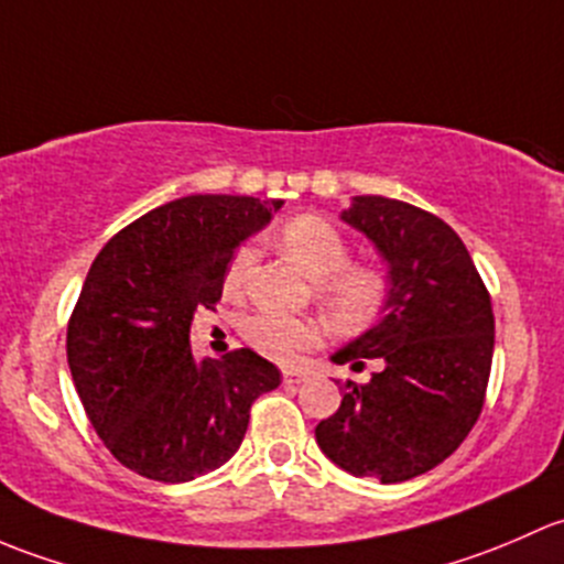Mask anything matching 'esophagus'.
I'll use <instances>...</instances> for the list:
<instances>
[{
    "label": "esophagus",
    "mask_w": 564,
    "mask_h": 564,
    "mask_svg": "<svg viewBox=\"0 0 564 564\" xmlns=\"http://www.w3.org/2000/svg\"><path fill=\"white\" fill-rule=\"evenodd\" d=\"M306 377H310V375H306L304 369H284L282 371V380L284 382H304Z\"/></svg>",
    "instance_id": "esophagus-1"
}]
</instances>
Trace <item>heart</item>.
<instances>
[{"label":"heart","mask_w":564,"mask_h":564,"mask_svg":"<svg viewBox=\"0 0 564 564\" xmlns=\"http://www.w3.org/2000/svg\"><path fill=\"white\" fill-rule=\"evenodd\" d=\"M280 243L290 260L304 274L321 282V299L328 317L339 328H361L382 310L388 282L369 265L350 263V243L345 236L317 214H299L280 230ZM252 247H241L225 271V290L239 293L243 276L252 265ZM321 323L312 317H288L276 312H260L247 323V339L263 356L276 361H293L299 352L321 341Z\"/></svg>","instance_id":"b5f03b06"}]
</instances>
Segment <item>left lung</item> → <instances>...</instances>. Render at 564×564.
<instances>
[{
	"mask_svg": "<svg viewBox=\"0 0 564 564\" xmlns=\"http://www.w3.org/2000/svg\"><path fill=\"white\" fill-rule=\"evenodd\" d=\"M341 223L388 263L380 321L330 356L380 371L347 380L339 410L315 440L356 478L402 484L445 462L484 410L495 356L491 299L456 230L434 214L382 195H356Z\"/></svg>",
	"mask_w": 564,
	"mask_h": 564,
	"instance_id": "obj_1",
	"label": "left lung"
}]
</instances>
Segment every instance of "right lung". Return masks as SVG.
I'll return each instance as SVG.
<instances>
[{
	"label": "right lung",
	"mask_w": 564,
	"mask_h": 564,
	"mask_svg": "<svg viewBox=\"0 0 564 564\" xmlns=\"http://www.w3.org/2000/svg\"><path fill=\"white\" fill-rule=\"evenodd\" d=\"M282 200L187 195L143 214L91 263L67 325L75 391L106 448L132 473L184 484L223 467L249 408L282 382L249 347L197 361L189 325L223 299L236 247Z\"/></svg>",
	"instance_id": "right-lung-1"
}]
</instances>
